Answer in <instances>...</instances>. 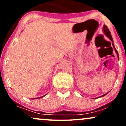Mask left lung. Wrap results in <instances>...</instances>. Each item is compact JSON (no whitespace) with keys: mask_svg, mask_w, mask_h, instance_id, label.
Returning a JSON list of instances; mask_svg holds the SVG:
<instances>
[{"mask_svg":"<svg viewBox=\"0 0 126 126\" xmlns=\"http://www.w3.org/2000/svg\"><path fill=\"white\" fill-rule=\"evenodd\" d=\"M103 31H104V33H105V35H106L107 36V37H108V38H110V40L111 41H112V42H113V40H112V36H111V32H110V31H109V30H108V28H107V27L106 25H104V27H103ZM112 46H113V47H114V50H115V53H117V56H118V59H119V57H118V51H117V50H116V49H115V47H114V44H113V43H112ZM108 94V93L105 94L103 95H102V96H99V97H102V96H104V95H105L106 94ZM95 98H94V99H95Z\"/></svg>","mask_w":126,"mask_h":126,"instance_id":"obj_1","label":"left lung"}]
</instances>
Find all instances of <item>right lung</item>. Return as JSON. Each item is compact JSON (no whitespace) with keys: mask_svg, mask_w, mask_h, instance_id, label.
<instances>
[{"mask_svg":"<svg viewBox=\"0 0 126 126\" xmlns=\"http://www.w3.org/2000/svg\"><path fill=\"white\" fill-rule=\"evenodd\" d=\"M44 96H41V98H43V97H44ZM41 98V97H38V98ZM34 99H37V98H34Z\"/></svg>","mask_w":126,"mask_h":126,"instance_id":"1","label":"right lung"}]
</instances>
